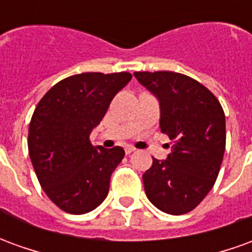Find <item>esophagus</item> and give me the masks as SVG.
Returning <instances> with one entry per match:
<instances>
[{"label":"esophagus","instance_id":"34e87169","mask_svg":"<svg viewBox=\"0 0 252 252\" xmlns=\"http://www.w3.org/2000/svg\"><path fill=\"white\" fill-rule=\"evenodd\" d=\"M135 150H136V148L132 147V146H126V154H131V153H133Z\"/></svg>","mask_w":252,"mask_h":252}]
</instances>
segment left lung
Wrapping results in <instances>:
<instances>
[{"label": "left lung", "instance_id": "obj_1", "mask_svg": "<svg viewBox=\"0 0 252 252\" xmlns=\"http://www.w3.org/2000/svg\"><path fill=\"white\" fill-rule=\"evenodd\" d=\"M158 98L160 131L174 140L167 159L153 158L143 174L148 200L169 215L193 211L216 182L225 151L219 99L193 78L173 71L133 72Z\"/></svg>", "mask_w": 252, "mask_h": 252}]
</instances>
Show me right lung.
<instances>
[{
    "label": "right lung",
    "mask_w": 252,
    "mask_h": 252,
    "mask_svg": "<svg viewBox=\"0 0 252 252\" xmlns=\"http://www.w3.org/2000/svg\"><path fill=\"white\" fill-rule=\"evenodd\" d=\"M129 72H82L54 85L31 119L28 151L47 197L62 211L83 215L106 198L124 150L94 147L89 136Z\"/></svg>",
    "instance_id": "obj_1"
}]
</instances>
